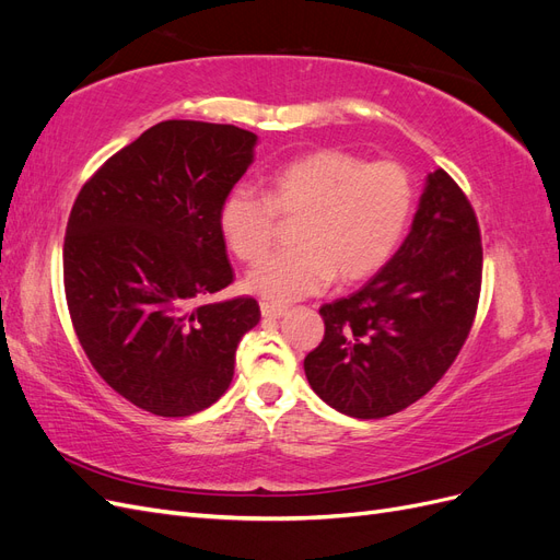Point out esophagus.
<instances>
[{
    "label": "esophagus",
    "mask_w": 560,
    "mask_h": 560,
    "mask_svg": "<svg viewBox=\"0 0 560 560\" xmlns=\"http://www.w3.org/2000/svg\"><path fill=\"white\" fill-rule=\"evenodd\" d=\"M287 313L282 306H273V303H261V317L266 319H280Z\"/></svg>",
    "instance_id": "34e87169"
}]
</instances>
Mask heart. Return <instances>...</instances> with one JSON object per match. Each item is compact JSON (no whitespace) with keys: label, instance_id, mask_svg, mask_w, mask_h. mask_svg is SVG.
I'll list each match as a JSON object with an SVG mask.
<instances>
[{"label":"heart","instance_id":"heart-1","mask_svg":"<svg viewBox=\"0 0 560 560\" xmlns=\"http://www.w3.org/2000/svg\"><path fill=\"white\" fill-rule=\"evenodd\" d=\"M413 189L397 163H366L343 149H317L280 165L268 196L238 184L219 208V229L241 261L273 243L276 212L299 217L294 249L273 252L247 270L245 287L270 303L325 290L336 278L360 282L389 259L411 214Z\"/></svg>","mask_w":560,"mask_h":560}]
</instances>
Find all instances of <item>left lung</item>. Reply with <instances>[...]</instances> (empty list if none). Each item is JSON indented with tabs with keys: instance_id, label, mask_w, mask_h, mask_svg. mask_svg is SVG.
I'll list each match as a JSON object with an SVG mask.
<instances>
[{
	"instance_id": "obj_1",
	"label": "left lung",
	"mask_w": 560,
	"mask_h": 560,
	"mask_svg": "<svg viewBox=\"0 0 560 560\" xmlns=\"http://www.w3.org/2000/svg\"><path fill=\"white\" fill-rule=\"evenodd\" d=\"M481 235L442 167L428 173L411 231L360 292L319 308L325 338L303 360L315 395L352 418H385L442 378L471 329Z\"/></svg>"
}]
</instances>
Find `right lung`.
Listing matches in <instances>:
<instances>
[{"label": "right lung", "mask_w": 560, "mask_h": 560, "mask_svg": "<svg viewBox=\"0 0 560 560\" xmlns=\"http://www.w3.org/2000/svg\"><path fill=\"white\" fill-rule=\"evenodd\" d=\"M257 142L235 126L161 121L74 200L62 268L79 343L109 387L154 416L222 397L261 317L254 299L202 303L233 282L219 208Z\"/></svg>", "instance_id": "1"}]
</instances>
